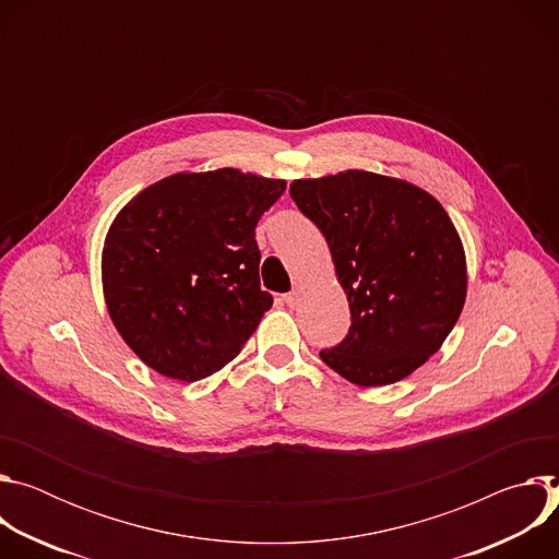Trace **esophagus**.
I'll return each instance as SVG.
<instances>
[{
  "label": "esophagus",
  "instance_id": "1",
  "mask_svg": "<svg viewBox=\"0 0 559 559\" xmlns=\"http://www.w3.org/2000/svg\"><path fill=\"white\" fill-rule=\"evenodd\" d=\"M283 300L287 302V307H296V305H298V300H300V294L294 289V292L285 294V296H283Z\"/></svg>",
  "mask_w": 559,
  "mask_h": 559
}]
</instances>
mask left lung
I'll return each mask as SVG.
<instances>
[{"label": "left lung", "instance_id": "1", "mask_svg": "<svg viewBox=\"0 0 559 559\" xmlns=\"http://www.w3.org/2000/svg\"><path fill=\"white\" fill-rule=\"evenodd\" d=\"M323 231L352 328L321 358L360 386L407 378L433 356L460 318L466 263L444 207L425 190L365 170L289 186Z\"/></svg>", "mask_w": 559, "mask_h": 559}]
</instances>
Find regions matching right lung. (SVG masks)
Wrapping results in <instances>:
<instances>
[{"instance_id": "right-lung-1", "label": "right lung", "mask_w": 559, "mask_h": 559, "mask_svg": "<svg viewBox=\"0 0 559 559\" xmlns=\"http://www.w3.org/2000/svg\"><path fill=\"white\" fill-rule=\"evenodd\" d=\"M283 192L281 179L234 168L179 173L117 214L102 254L104 296L147 367L194 382L243 349L274 302L261 289L254 229Z\"/></svg>"}]
</instances>
